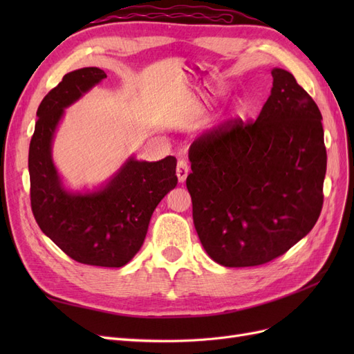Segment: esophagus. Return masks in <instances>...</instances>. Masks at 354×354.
I'll list each match as a JSON object with an SVG mask.
<instances>
[{
    "label": "esophagus",
    "mask_w": 354,
    "mask_h": 354,
    "mask_svg": "<svg viewBox=\"0 0 354 354\" xmlns=\"http://www.w3.org/2000/svg\"><path fill=\"white\" fill-rule=\"evenodd\" d=\"M187 174H189V164H187V160L180 159L178 164H177V177H178L180 183H183V181H185L186 177H187Z\"/></svg>",
    "instance_id": "1"
}]
</instances>
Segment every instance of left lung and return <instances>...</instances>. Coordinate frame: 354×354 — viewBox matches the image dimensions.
<instances>
[{
  "label": "left lung",
  "mask_w": 354,
  "mask_h": 354,
  "mask_svg": "<svg viewBox=\"0 0 354 354\" xmlns=\"http://www.w3.org/2000/svg\"><path fill=\"white\" fill-rule=\"evenodd\" d=\"M272 77L257 121L229 122L189 147L195 229L224 267L260 266L285 254L322 209V115L291 72L273 68Z\"/></svg>",
  "instance_id": "8db88e82"
}]
</instances>
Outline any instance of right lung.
<instances>
[{
    "instance_id": "right-lung-1",
    "label": "right lung",
    "mask_w": 354,
    "mask_h": 354,
    "mask_svg": "<svg viewBox=\"0 0 354 354\" xmlns=\"http://www.w3.org/2000/svg\"><path fill=\"white\" fill-rule=\"evenodd\" d=\"M104 78L99 68L72 71L42 99L29 145L30 205L42 233L71 259L122 267L140 251L158 203L177 186V159L149 162L131 155L100 186L66 187L53 160L56 131L65 109Z\"/></svg>"
}]
</instances>
